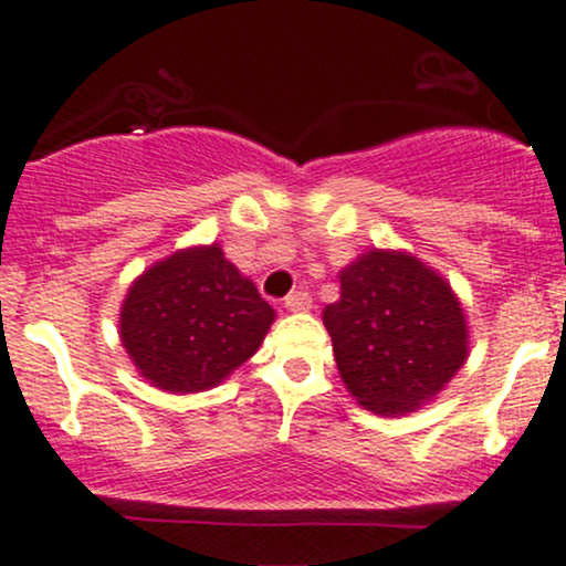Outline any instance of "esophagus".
Wrapping results in <instances>:
<instances>
[{
    "label": "esophagus",
    "mask_w": 566,
    "mask_h": 566,
    "mask_svg": "<svg viewBox=\"0 0 566 566\" xmlns=\"http://www.w3.org/2000/svg\"><path fill=\"white\" fill-rule=\"evenodd\" d=\"M311 303H314V301H311L308 292H303V290L290 292V295L284 297V308H287V311H308Z\"/></svg>",
    "instance_id": "esophagus-1"
}]
</instances>
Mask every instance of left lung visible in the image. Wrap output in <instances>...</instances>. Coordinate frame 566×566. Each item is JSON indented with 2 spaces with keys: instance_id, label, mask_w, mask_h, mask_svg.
<instances>
[{
  "instance_id": "left-lung-1",
  "label": "left lung",
  "mask_w": 566,
  "mask_h": 566,
  "mask_svg": "<svg viewBox=\"0 0 566 566\" xmlns=\"http://www.w3.org/2000/svg\"><path fill=\"white\" fill-rule=\"evenodd\" d=\"M340 378L361 407L405 415L433 399L469 354L450 284L405 252L373 250L340 271L324 308Z\"/></svg>"
}]
</instances>
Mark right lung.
I'll return each instance as SVG.
<instances>
[{"mask_svg": "<svg viewBox=\"0 0 566 566\" xmlns=\"http://www.w3.org/2000/svg\"><path fill=\"white\" fill-rule=\"evenodd\" d=\"M274 322V308L218 244L193 247L148 269L127 292L122 343L143 378L191 394L244 365Z\"/></svg>", "mask_w": 566, "mask_h": 566, "instance_id": "right-lung-1", "label": "right lung"}]
</instances>
